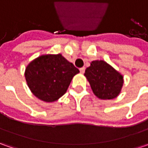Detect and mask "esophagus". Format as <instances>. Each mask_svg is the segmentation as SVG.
I'll return each instance as SVG.
<instances>
[{"label": "esophagus", "mask_w": 148, "mask_h": 148, "mask_svg": "<svg viewBox=\"0 0 148 148\" xmlns=\"http://www.w3.org/2000/svg\"><path fill=\"white\" fill-rule=\"evenodd\" d=\"M80 71H81V73L83 74L84 72H85V67H82V68H80Z\"/></svg>", "instance_id": "obj_1"}]
</instances>
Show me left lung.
<instances>
[{"label": "left lung", "mask_w": 148, "mask_h": 148, "mask_svg": "<svg viewBox=\"0 0 148 148\" xmlns=\"http://www.w3.org/2000/svg\"><path fill=\"white\" fill-rule=\"evenodd\" d=\"M86 77L93 93L100 99H113L120 94L123 77L103 60H95L86 69Z\"/></svg>", "instance_id": "8db88e82"}]
</instances>
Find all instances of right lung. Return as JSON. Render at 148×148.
Instances as JSON below:
<instances>
[{
  "label": "right lung",
  "mask_w": 148,
  "mask_h": 148,
  "mask_svg": "<svg viewBox=\"0 0 148 148\" xmlns=\"http://www.w3.org/2000/svg\"><path fill=\"white\" fill-rule=\"evenodd\" d=\"M79 72L62 54H45L27 65L25 77L38 99L53 102L65 94L73 77Z\"/></svg>",
  "instance_id": "1"
}]
</instances>
